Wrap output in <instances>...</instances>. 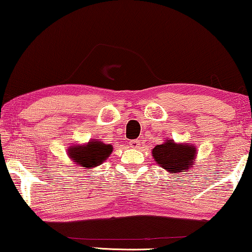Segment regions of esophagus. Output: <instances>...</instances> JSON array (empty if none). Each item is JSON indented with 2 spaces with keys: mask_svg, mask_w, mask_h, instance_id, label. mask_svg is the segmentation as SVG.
Returning <instances> with one entry per match:
<instances>
[{
  "mask_svg": "<svg viewBox=\"0 0 252 252\" xmlns=\"http://www.w3.org/2000/svg\"><path fill=\"white\" fill-rule=\"evenodd\" d=\"M129 145H130V148H133V149H138V148H140V141H138V140L130 141Z\"/></svg>",
  "mask_w": 252,
  "mask_h": 252,
  "instance_id": "obj_1",
  "label": "esophagus"
}]
</instances>
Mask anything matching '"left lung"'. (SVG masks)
I'll list each match as a JSON object with an SVG mask.
<instances>
[{
	"instance_id": "1",
	"label": "left lung",
	"mask_w": 252,
	"mask_h": 252,
	"mask_svg": "<svg viewBox=\"0 0 252 252\" xmlns=\"http://www.w3.org/2000/svg\"><path fill=\"white\" fill-rule=\"evenodd\" d=\"M152 157L156 162L170 174L191 171L196 158V149L192 144L176 143L167 138L162 144L152 149Z\"/></svg>"
}]
</instances>
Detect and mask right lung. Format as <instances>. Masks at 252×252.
<instances>
[{"label": "right lung", "mask_w": 252, "mask_h": 252, "mask_svg": "<svg viewBox=\"0 0 252 252\" xmlns=\"http://www.w3.org/2000/svg\"><path fill=\"white\" fill-rule=\"evenodd\" d=\"M112 145L92 140L84 145H72L68 149V156L76 165L87 169L101 165L112 152Z\"/></svg>", "instance_id": "1"}]
</instances>
